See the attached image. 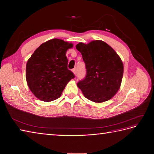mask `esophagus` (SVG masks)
Wrapping results in <instances>:
<instances>
[{"label": "esophagus", "mask_w": 154, "mask_h": 154, "mask_svg": "<svg viewBox=\"0 0 154 154\" xmlns=\"http://www.w3.org/2000/svg\"><path fill=\"white\" fill-rule=\"evenodd\" d=\"M73 73H74V74H75V75H77V68H73Z\"/></svg>", "instance_id": "1"}]
</instances>
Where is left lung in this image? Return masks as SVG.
Masks as SVG:
<instances>
[{
    "label": "left lung",
    "instance_id": "8db88e82",
    "mask_svg": "<svg viewBox=\"0 0 154 154\" xmlns=\"http://www.w3.org/2000/svg\"><path fill=\"white\" fill-rule=\"evenodd\" d=\"M86 66V74L77 83L87 99L101 103L111 99L120 88L123 63L116 51L101 41L76 45Z\"/></svg>",
    "mask_w": 154,
    "mask_h": 154
}]
</instances>
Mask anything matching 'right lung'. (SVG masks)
I'll list each match as a JSON object with an SVG mask.
<instances>
[{
	"mask_svg": "<svg viewBox=\"0 0 154 154\" xmlns=\"http://www.w3.org/2000/svg\"><path fill=\"white\" fill-rule=\"evenodd\" d=\"M73 44L54 38L41 44L28 60L26 79L37 98L44 101L58 99L67 83L75 77L68 70L66 52Z\"/></svg>",
	"mask_w": 154,
	"mask_h": 154,
	"instance_id": "obj_1",
	"label": "right lung"
}]
</instances>
